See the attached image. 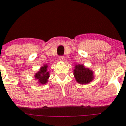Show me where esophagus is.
<instances>
[{
    "label": "esophagus",
    "mask_w": 126,
    "mask_h": 126,
    "mask_svg": "<svg viewBox=\"0 0 126 126\" xmlns=\"http://www.w3.org/2000/svg\"><path fill=\"white\" fill-rule=\"evenodd\" d=\"M59 60H60V61L63 62V61H64V60L65 57H64V56H59Z\"/></svg>",
    "instance_id": "1"
}]
</instances>
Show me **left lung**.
I'll use <instances>...</instances> for the list:
<instances>
[{"label": "left lung", "instance_id": "left-lung-1", "mask_svg": "<svg viewBox=\"0 0 126 126\" xmlns=\"http://www.w3.org/2000/svg\"><path fill=\"white\" fill-rule=\"evenodd\" d=\"M73 75L76 82L80 84H87L94 79V73L83 64H76L73 70Z\"/></svg>", "mask_w": 126, "mask_h": 126}]
</instances>
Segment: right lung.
Listing matches in <instances>:
<instances>
[{
    "label": "right lung",
    "mask_w": 126,
    "mask_h": 126,
    "mask_svg": "<svg viewBox=\"0 0 126 126\" xmlns=\"http://www.w3.org/2000/svg\"><path fill=\"white\" fill-rule=\"evenodd\" d=\"M48 66L44 64L40 69V70L34 75L35 79L38 81L40 85H44L48 82V79L50 77V73L47 70Z\"/></svg>",
    "instance_id": "add662e5"
}]
</instances>
